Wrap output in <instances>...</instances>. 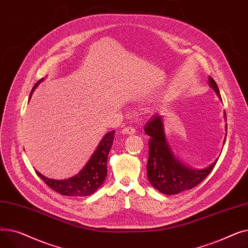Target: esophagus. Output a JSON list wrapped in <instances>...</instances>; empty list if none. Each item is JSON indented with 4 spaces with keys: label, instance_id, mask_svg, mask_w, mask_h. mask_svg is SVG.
Masks as SVG:
<instances>
[{
    "label": "esophagus",
    "instance_id": "esophagus-1",
    "mask_svg": "<svg viewBox=\"0 0 248 248\" xmlns=\"http://www.w3.org/2000/svg\"><path fill=\"white\" fill-rule=\"evenodd\" d=\"M123 134H125V135H135L136 134V128L134 126H125L123 129Z\"/></svg>",
    "mask_w": 248,
    "mask_h": 248
}]
</instances>
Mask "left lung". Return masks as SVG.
<instances>
[{
	"instance_id": "8db88e82",
	"label": "left lung",
	"mask_w": 248,
	"mask_h": 248,
	"mask_svg": "<svg viewBox=\"0 0 248 248\" xmlns=\"http://www.w3.org/2000/svg\"><path fill=\"white\" fill-rule=\"evenodd\" d=\"M209 85L221 98L216 82L209 76ZM226 117V114H224ZM145 133L150 136L147 175L154 188L163 194L174 195L196 187L209 175L217 160L203 170H194L181 163L169 146L163 125V117L155 114L147 123ZM227 134V124H226ZM225 142V140H224Z\"/></svg>"
}]
</instances>
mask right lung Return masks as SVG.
I'll return each instance as SVG.
<instances>
[{
	"label": "right lung",
	"instance_id": "obj_1",
	"mask_svg": "<svg viewBox=\"0 0 248 248\" xmlns=\"http://www.w3.org/2000/svg\"><path fill=\"white\" fill-rule=\"evenodd\" d=\"M42 81L39 80L33 87L29 99L32 96L34 89ZM114 138V131L108 133L103 137L93 155L77 175L66 180H53L46 178L38 171L36 174L40 177L44 183L52 190L65 196H89L93 194L104 182L108 173V155L111 149Z\"/></svg>",
	"mask_w": 248,
	"mask_h": 248
}]
</instances>
